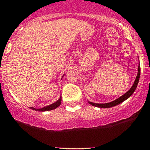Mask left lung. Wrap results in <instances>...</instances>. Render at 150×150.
I'll return each instance as SVG.
<instances>
[{"instance_id":"left-lung-1","label":"left lung","mask_w":150,"mask_h":150,"mask_svg":"<svg viewBox=\"0 0 150 150\" xmlns=\"http://www.w3.org/2000/svg\"><path fill=\"white\" fill-rule=\"evenodd\" d=\"M140 65L138 66V72H137V77H136V79L134 80V83L133 86H132V88H130L128 91H127L126 93L124 94L122 96H121L120 98H117L116 100H113L112 102H110V103H106V104H95V103H92V102L88 101L89 104L91 105L94 106V107H100V108H109V107H114V106L118 105V104H121L122 102H123L124 100H125L126 99H128L132 94L134 92L135 89L137 88V84H138L139 82V79H140Z\"/></svg>"}]
</instances>
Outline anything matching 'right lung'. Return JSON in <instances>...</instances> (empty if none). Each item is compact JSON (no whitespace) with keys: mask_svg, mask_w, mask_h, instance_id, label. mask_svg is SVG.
<instances>
[{"mask_svg":"<svg viewBox=\"0 0 150 150\" xmlns=\"http://www.w3.org/2000/svg\"><path fill=\"white\" fill-rule=\"evenodd\" d=\"M61 102H62V97H60V98L59 100L55 101V103L53 104H50V105L47 106V107H44L43 108H40V109H35L34 107H30V109L34 110H37V111H41V112H43V111H48V110H54L55 108H57L58 107H59L61 104Z\"/></svg>","mask_w":150,"mask_h":150,"instance_id":"add662e5","label":"right lung"}]
</instances>
